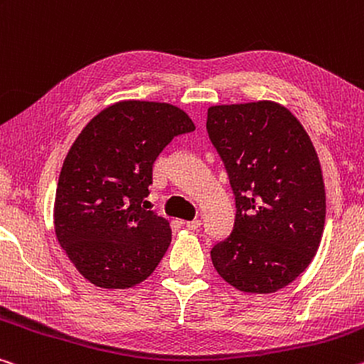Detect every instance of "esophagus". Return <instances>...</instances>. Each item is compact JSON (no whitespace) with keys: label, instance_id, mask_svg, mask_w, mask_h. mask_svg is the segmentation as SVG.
<instances>
[{"label":"esophagus","instance_id":"34e87169","mask_svg":"<svg viewBox=\"0 0 364 364\" xmlns=\"http://www.w3.org/2000/svg\"><path fill=\"white\" fill-rule=\"evenodd\" d=\"M184 225H186V228H189V230H198V228H200V225H203V222H200L199 218H194V220L184 222Z\"/></svg>","mask_w":364,"mask_h":364}]
</instances>
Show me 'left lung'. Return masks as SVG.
I'll return each instance as SVG.
<instances>
[{
  "label": "left lung",
  "instance_id": "obj_1",
  "mask_svg": "<svg viewBox=\"0 0 364 364\" xmlns=\"http://www.w3.org/2000/svg\"><path fill=\"white\" fill-rule=\"evenodd\" d=\"M207 132L236 203L233 232L210 251L213 267L236 290L274 293L319 250L326 189L316 149L295 114L272 100L213 105Z\"/></svg>",
  "mask_w": 364,
  "mask_h": 364
}]
</instances>
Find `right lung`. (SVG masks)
Returning a JSON list of instances; mask_svg holds the SVG:
<instances>
[{
    "instance_id": "obj_1",
    "label": "right lung",
    "mask_w": 364,
    "mask_h": 364,
    "mask_svg": "<svg viewBox=\"0 0 364 364\" xmlns=\"http://www.w3.org/2000/svg\"><path fill=\"white\" fill-rule=\"evenodd\" d=\"M196 129L171 103L119 100L95 114L69 149L58 180V243L90 284L124 290L151 277L171 243L166 218L142 207L154 161Z\"/></svg>"
}]
</instances>
